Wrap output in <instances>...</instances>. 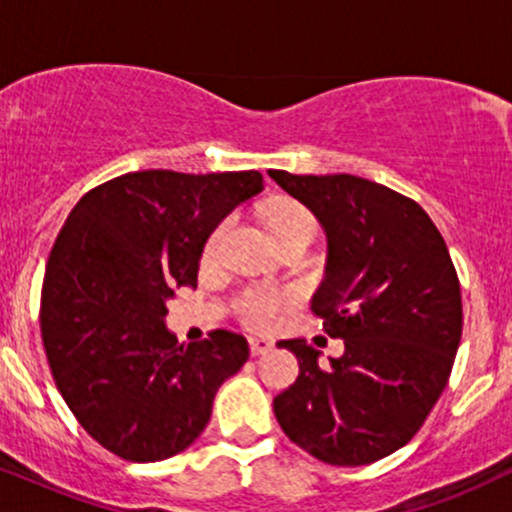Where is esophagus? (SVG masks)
<instances>
[{"label":"esophagus","mask_w":512,"mask_h":512,"mask_svg":"<svg viewBox=\"0 0 512 512\" xmlns=\"http://www.w3.org/2000/svg\"><path fill=\"white\" fill-rule=\"evenodd\" d=\"M272 349V342L264 337H250V354L252 356H262Z\"/></svg>","instance_id":"obj_1"}]
</instances>
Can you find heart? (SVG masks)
<instances>
[{
    "label": "heart",
    "instance_id": "obj_1",
    "mask_svg": "<svg viewBox=\"0 0 512 512\" xmlns=\"http://www.w3.org/2000/svg\"><path fill=\"white\" fill-rule=\"evenodd\" d=\"M269 226H272L276 240L298 236V233H305V236H315L317 221L315 216L310 214L308 209L301 207L296 202H279L272 207V214H269ZM228 231V221H221L214 231L209 233L207 255H214L216 250L221 248V240ZM286 298L279 296L274 291H250L240 298L238 310L240 317L252 327H272L276 320H279L281 308H284Z\"/></svg>",
    "mask_w": 512,
    "mask_h": 512
}]
</instances>
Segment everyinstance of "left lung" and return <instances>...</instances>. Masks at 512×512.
Listing matches in <instances>:
<instances>
[{"mask_svg":"<svg viewBox=\"0 0 512 512\" xmlns=\"http://www.w3.org/2000/svg\"><path fill=\"white\" fill-rule=\"evenodd\" d=\"M269 178L325 228V279L313 313L344 354L320 363L305 339L276 346L298 378L274 416L298 448L337 467L392 455L424 426L448 385L462 337V296L448 245L414 199L356 175Z\"/></svg>","mask_w":512,"mask_h":512,"instance_id":"left-lung-1","label":"left lung"}]
</instances>
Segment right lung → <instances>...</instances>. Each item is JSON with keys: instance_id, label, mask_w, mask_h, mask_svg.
<instances>
[{"instance_id": "1", "label": "right lung", "mask_w": 512, "mask_h": 512, "mask_svg": "<svg viewBox=\"0 0 512 512\" xmlns=\"http://www.w3.org/2000/svg\"><path fill=\"white\" fill-rule=\"evenodd\" d=\"M260 192L257 170H139L86 192L64 221L40 298L45 354L79 424L122 460L190 448L248 361L245 337L228 330L178 344L166 303L195 289L209 233Z\"/></svg>"}]
</instances>
